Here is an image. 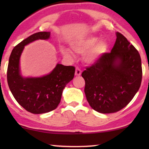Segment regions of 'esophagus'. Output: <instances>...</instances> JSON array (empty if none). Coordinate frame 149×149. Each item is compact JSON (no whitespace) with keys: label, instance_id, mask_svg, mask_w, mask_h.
I'll use <instances>...</instances> for the list:
<instances>
[{"label":"esophagus","instance_id":"obj_1","mask_svg":"<svg viewBox=\"0 0 149 149\" xmlns=\"http://www.w3.org/2000/svg\"><path fill=\"white\" fill-rule=\"evenodd\" d=\"M81 74V70L79 68H76V70H75V75L76 76H80Z\"/></svg>","mask_w":149,"mask_h":149}]
</instances>
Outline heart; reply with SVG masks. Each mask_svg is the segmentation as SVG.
Wrapping results in <instances>:
<instances>
[{
    "label": "heart",
    "instance_id": "b5f03b06",
    "mask_svg": "<svg viewBox=\"0 0 149 149\" xmlns=\"http://www.w3.org/2000/svg\"><path fill=\"white\" fill-rule=\"evenodd\" d=\"M71 47L77 54H85L83 57L84 62L87 64L92 65L98 62L107 52L108 44L105 40H100L98 36H89L84 39L73 42ZM61 52L68 58L73 57L72 53L68 49L62 47Z\"/></svg>",
    "mask_w": 149,
    "mask_h": 149
}]
</instances>
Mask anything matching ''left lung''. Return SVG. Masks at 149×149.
I'll return each mask as SVG.
<instances>
[{"label":"left lung","mask_w":149,"mask_h":149,"mask_svg":"<svg viewBox=\"0 0 149 149\" xmlns=\"http://www.w3.org/2000/svg\"><path fill=\"white\" fill-rule=\"evenodd\" d=\"M111 53L82 72L85 93L90 107L100 113H113L126 107L142 81L141 58L136 49L119 32Z\"/></svg>","instance_id":"1"}]
</instances>
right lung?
Listing matches in <instances>:
<instances>
[{
  "mask_svg": "<svg viewBox=\"0 0 149 149\" xmlns=\"http://www.w3.org/2000/svg\"><path fill=\"white\" fill-rule=\"evenodd\" d=\"M50 32H39L22 40L12 50L7 68V82L16 101L33 114L48 113L60 102L62 91L74 78L75 68L58 63L52 72L39 77H24L21 74L20 57L24 47L36 40H47Z\"/></svg>",
  "mask_w": 149,
  "mask_h": 149,
  "instance_id": "1",
  "label": "right lung"
}]
</instances>
